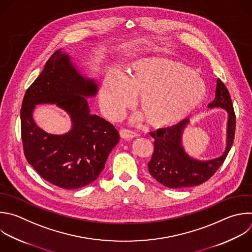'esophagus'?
Wrapping results in <instances>:
<instances>
[{"label": "esophagus", "mask_w": 252, "mask_h": 252, "mask_svg": "<svg viewBox=\"0 0 252 252\" xmlns=\"http://www.w3.org/2000/svg\"><path fill=\"white\" fill-rule=\"evenodd\" d=\"M120 135L122 138H125V139H131V138H134L136 137L138 134L132 130H129V129H126V128H123L120 130Z\"/></svg>", "instance_id": "34e87169"}]
</instances>
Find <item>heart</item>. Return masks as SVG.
Instances as JSON below:
<instances>
[{"label": "heart", "mask_w": 252, "mask_h": 252, "mask_svg": "<svg viewBox=\"0 0 252 252\" xmlns=\"http://www.w3.org/2000/svg\"><path fill=\"white\" fill-rule=\"evenodd\" d=\"M201 75L185 63L162 56L126 61L122 76L108 73L101 84L100 105L109 120H117L137 96V106L154 127L172 126L204 100Z\"/></svg>", "instance_id": "heart-1"}]
</instances>
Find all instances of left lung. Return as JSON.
I'll return each mask as SVG.
<instances>
[{
  "label": "left lung",
  "instance_id": "8db88e82",
  "mask_svg": "<svg viewBox=\"0 0 252 252\" xmlns=\"http://www.w3.org/2000/svg\"><path fill=\"white\" fill-rule=\"evenodd\" d=\"M208 108H220L227 113L225 150L215 159L199 160L185 151L182 135L189 120L149 133L154 138V151L148 162V171L163 186L172 189L198 186L209 180L223 163L234 139L235 115L230 95L220 79L217 80L215 100Z\"/></svg>",
  "mask_w": 252,
  "mask_h": 252
}]
</instances>
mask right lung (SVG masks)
Wrapping results in <instances>:
<instances>
[{
  "instance_id": "right-lung-1",
  "label": "right lung",
  "mask_w": 252,
  "mask_h": 252,
  "mask_svg": "<svg viewBox=\"0 0 252 252\" xmlns=\"http://www.w3.org/2000/svg\"><path fill=\"white\" fill-rule=\"evenodd\" d=\"M98 83L81 74L62 49L55 51L27 90L21 109L22 139L28 162L49 183L73 190L95 181L120 140L115 126L90 113L87 98L98 93ZM40 103H55L71 119L64 135H51L34 123Z\"/></svg>"
}]
</instances>
